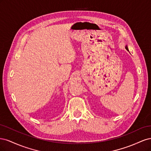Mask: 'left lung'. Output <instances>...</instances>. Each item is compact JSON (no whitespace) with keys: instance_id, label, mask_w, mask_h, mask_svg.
Here are the masks:
<instances>
[{"instance_id":"1","label":"left lung","mask_w":151,"mask_h":151,"mask_svg":"<svg viewBox=\"0 0 151 151\" xmlns=\"http://www.w3.org/2000/svg\"><path fill=\"white\" fill-rule=\"evenodd\" d=\"M125 48H126V49L128 50V51H129V49H128V47H127V46H126V47H125Z\"/></svg>"}]
</instances>
